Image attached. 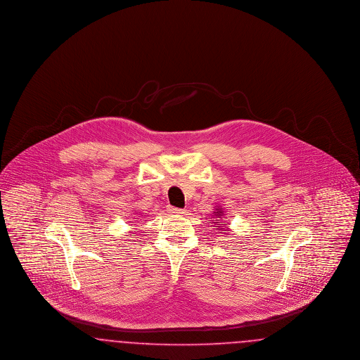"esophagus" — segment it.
Here are the masks:
<instances>
[{
    "mask_svg": "<svg viewBox=\"0 0 360 360\" xmlns=\"http://www.w3.org/2000/svg\"><path fill=\"white\" fill-rule=\"evenodd\" d=\"M169 213H172V214H184L185 212H184V209H179V207H174V206H169Z\"/></svg>",
    "mask_w": 360,
    "mask_h": 360,
    "instance_id": "obj_1",
    "label": "esophagus"
}]
</instances>
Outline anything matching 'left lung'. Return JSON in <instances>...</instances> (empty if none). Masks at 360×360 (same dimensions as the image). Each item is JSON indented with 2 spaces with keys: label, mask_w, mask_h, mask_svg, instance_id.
I'll return each mask as SVG.
<instances>
[{
  "label": "left lung",
  "mask_w": 360,
  "mask_h": 360,
  "mask_svg": "<svg viewBox=\"0 0 360 360\" xmlns=\"http://www.w3.org/2000/svg\"><path fill=\"white\" fill-rule=\"evenodd\" d=\"M217 212H214V216H221L223 214V212H221V209H216ZM216 221H219V220H216ZM219 225V224H217Z\"/></svg>",
  "instance_id": "1"
}]
</instances>
